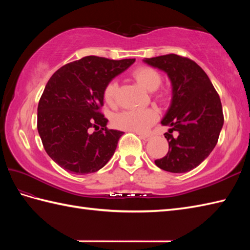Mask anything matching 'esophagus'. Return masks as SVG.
<instances>
[{
	"label": "esophagus",
	"mask_w": 250,
	"mask_h": 250,
	"mask_svg": "<svg viewBox=\"0 0 250 250\" xmlns=\"http://www.w3.org/2000/svg\"><path fill=\"white\" fill-rule=\"evenodd\" d=\"M140 137L143 141H149L151 139V135H144V134H140Z\"/></svg>",
	"instance_id": "1"
}]
</instances>
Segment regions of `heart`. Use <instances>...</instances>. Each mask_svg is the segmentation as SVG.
Masks as SVG:
<instances>
[{
  "label": "heart",
  "mask_w": 250,
  "mask_h": 250,
  "mask_svg": "<svg viewBox=\"0 0 250 250\" xmlns=\"http://www.w3.org/2000/svg\"><path fill=\"white\" fill-rule=\"evenodd\" d=\"M135 81L141 83L148 91H155L160 86L162 77L157 70L150 66H140L133 71ZM119 84L116 79L108 82L103 91L105 102L108 105H115ZM162 97V95H161ZM159 118V113L155 108L126 109L115 115L113 122L115 126L121 130H126L136 133H144L155 124Z\"/></svg>",
  "instance_id": "heart-1"
}]
</instances>
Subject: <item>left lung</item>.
<instances>
[{"mask_svg":"<svg viewBox=\"0 0 250 250\" xmlns=\"http://www.w3.org/2000/svg\"><path fill=\"white\" fill-rule=\"evenodd\" d=\"M143 61L166 72L172 83V102L161 121L169 126L164 134L168 151L155 161L156 166L171 173L189 172L209 156L218 142L224 125L219 95L202 67L188 58L169 54Z\"/></svg>","mask_w":250,"mask_h":250,"instance_id":"1","label":"left lung"}]
</instances>
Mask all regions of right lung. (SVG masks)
Segmentation results:
<instances>
[{
	"mask_svg": "<svg viewBox=\"0 0 250 250\" xmlns=\"http://www.w3.org/2000/svg\"><path fill=\"white\" fill-rule=\"evenodd\" d=\"M135 59L88 56L60 67L47 83L37 107V130L48 156L65 171L84 175L113 157L124 132L106 128L103 91ZM92 127L94 132H90Z\"/></svg>",
	"mask_w": 250,
	"mask_h": 250,
	"instance_id": "add662e5",
	"label": "right lung"
}]
</instances>
